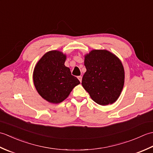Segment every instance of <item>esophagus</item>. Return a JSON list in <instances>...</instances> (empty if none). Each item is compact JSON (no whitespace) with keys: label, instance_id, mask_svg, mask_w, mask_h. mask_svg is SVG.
Segmentation results:
<instances>
[{"label":"esophagus","instance_id":"34e87169","mask_svg":"<svg viewBox=\"0 0 153 153\" xmlns=\"http://www.w3.org/2000/svg\"><path fill=\"white\" fill-rule=\"evenodd\" d=\"M77 78H78V79L79 80V82H82V76H77Z\"/></svg>","mask_w":153,"mask_h":153}]
</instances>
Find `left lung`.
<instances>
[{"label": "left lung", "mask_w": 153, "mask_h": 153, "mask_svg": "<svg viewBox=\"0 0 153 153\" xmlns=\"http://www.w3.org/2000/svg\"><path fill=\"white\" fill-rule=\"evenodd\" d=\"M86 72L82 84L94 101L100 105L118 99L124 83V70L114 54L105 50H93L85 58Z\"/></svg>", "instance_id": "obj_1"}]
</instances>
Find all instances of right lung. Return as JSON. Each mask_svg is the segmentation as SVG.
Returning <instances> with one entry per match:
<instances>
[{
    "instance_id": "add662e5",
    "label": "right lung",
    "mask_w": 153,
    "mask_h": 153,
    "mask_svg": "<svg viewBox=\"0 0 153 153\" xmlns=\"http://www.w3.org/2000/svg\"><path fill=\"white\" fill-rule=\"evenodd\" d=\"M66 55L57 51H49L38 62L33 72V82L39 94L47 101L60 103L73 88L80 83L65 66Z\"/></svg>"
}]
</instances>
